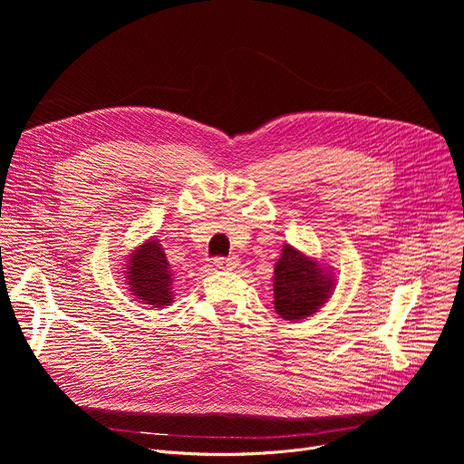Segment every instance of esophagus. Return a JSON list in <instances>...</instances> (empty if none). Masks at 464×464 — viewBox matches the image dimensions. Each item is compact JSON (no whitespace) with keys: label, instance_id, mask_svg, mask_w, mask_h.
<instances>
[{"label":"esophagus","instance_id":"1","mask_svg":"<svg viewBox=\"0 0 464 464\" xmlns=\"http://www.w3.org/2000/svg\"><path fill=\"white\" fill-rule=\"evenodd\" d=\"M213 266L217 270H235L238 266V258L237 256H217L213 260Z\"/></svg>","mask_w":464,"mask_h":464}]
</instances>
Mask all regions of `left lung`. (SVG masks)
Returning a JSON list of instances; mask_svg holds the SVG:
<instances>
[{"instance_id": "1", "label": "left lung", "mask_w": 464, "mask_h": 464, "mask_svg": "<svg viewBox=\"0 0 464 464\" xmlns=\"http://www.w3.org/2000/svg\"><path fill=\"white\" fill-rule=\"evenodd\" d=\"M274 274V304L286 321L312 315L333 294V276L290 244L283 247Z\"/></svg>"}]
</instances>
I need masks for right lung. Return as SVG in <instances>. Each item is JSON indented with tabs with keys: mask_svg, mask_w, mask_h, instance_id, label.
<instances>
[{
	"mask_svg": "<svg viewBox=\"0 0 464 464\" xmlns=\"http://www.w3.org/2000/svg\"><path fill=\"white\" fill-rule=\"evenodd\" d=\"M128 288L145 304L165 306L172 303V270L158 240H149L128 260Z\"/></svg>",
	"mask_w": 464,
	"mask_h": 464,
	"instance_id": "add662e5",
	"label": "right lung"
}]
</instances>
